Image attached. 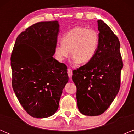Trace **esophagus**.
<instances>
[{
    "instance_id": "esophagus-1",
    "label": "esophagus",
    "mask_w": 134,
    "mask_h": 134,
    "mask_svg": "<svg viewBox=\"0 0 134 134\" xmlns=\"http://www.w3.org/2000/svg\"><path fill=\"white\" fill-rule=\"evenodd\" d=\"M68 74L69 78H71L72 76V70L71 69H68Z\"/></svg>"
}]
</instances>
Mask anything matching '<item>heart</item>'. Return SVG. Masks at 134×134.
<instances>
[{
    "label": "heart",
    "mask_w": 134,
    "mask_h": 134,
    "mask_svg": "<svg viewBox=\"0 0 134 134\" xmlns=\"http://www.w3.org/2000/svg\"><path fill=\"white\" fill-rule=\"evenodd\" d=\"M61 43L54 49L58 62L69 58L71 52L73 63L85 64L94 57L99 44V35L95 29L76 27L64 35Z\"/></svg>",
    "instance_id": "obj_1"
}]
</instances>
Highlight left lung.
<instances>
[{
	"instance_id": "8db88e82",
	"label": "left lung",
	"mask_w": 134,
	"mask_h": 134,
	"mask_svg": "<svg viewBox=\"0 0 134 134\" xmlns=\"http://www.w3.org/2000/svg\"><path fill=\"white\" fill-rule=\"evenodd\" d=\"M99 44L94 57L73 71L79 110L87 116H98L112 103L120 88L123 67L120 43L111 29L98 20Z\"/></svg>"
}]
</instances>
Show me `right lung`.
<instances>
[{
	"label": "right lung",
	"instance_id": "1",
	"mask_svg": "<svg viewBox=\"0 0 134 134\" xmlns=\"http://www.w3.org/2000/svg\"><path fill=\"white\" fill-rule=\"evenodd\" d=\"M59 31L57 21L36 23L18 35L13 49V88L34 118H47L56 112L68 82L66 66L53 57Z\"/></svg>",
	"mask_w": 134,
	"mask_h": 134
}]
</instances>
